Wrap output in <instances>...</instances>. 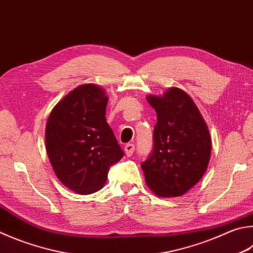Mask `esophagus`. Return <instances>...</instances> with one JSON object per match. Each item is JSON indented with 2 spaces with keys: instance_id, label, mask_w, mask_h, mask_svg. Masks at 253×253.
I'll return each instance as SVG.
<instances>
[{
  "instance_id": "1",
  "label": "esophagus",
  "mask_w": 253,
  "mask_h": 253,
  "mask_svg": "<svg viewBox=\"0 0 253 253\" xmlns=\"http://www.w3.org/2000/svg\"><path fill=\"white\" fill-rule=\"evenodd\" d=\"M124 150H125V154H126L127 157H130L132 153H134V150H135V145L134 144H126Z\"/></svg>"
}]
</instances>
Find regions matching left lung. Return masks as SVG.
Returning <instances> with one entry per match:
<instances>
[{"label": "left lung", "instance_id": "left-lung-1", "mask_svg": "<svg viewBox=\"0 0 253 253\" xmlns=\"http://www.w3.org/2000/svg\"><path fill=\"white\" fill-rule=\"evenodd\" d=\"M157 114L154 150L141 163L146 185L162 198L180 197L205 174L211 155L208 126L185 90L146 96Z\"/></svg>", "mask_w": 253, "mask_h": 253}]
</instances>
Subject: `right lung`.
<instances>
[{
    "label": "right lung",
    "instance_id": "1",
    "mask_svg": "<svg viewBox=\"0 0 253 253\" xmlns=\"http://www.w3.org/2000/svg\"><path fill=\"white\" fill-rule=\"evenodd\" d=\"M107 102L103 87L83 84L59 100L47 119L49 163L58 180L79 195L102 189L109 167L124 156L106 123Z\"/></svg>",
    "mask_w": 253,
    "mask_h": 253
}]
</instances>
